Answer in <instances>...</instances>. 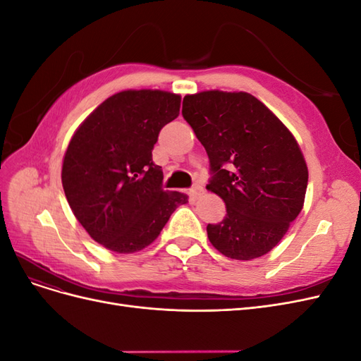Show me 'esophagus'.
I'll return each instance as SVG.
<instances>
[{"mask_svg":"<svg viewBox=\"0 0 361 361\" xmlns=\"http://www.w3.org/2000/svg\"><path fill=\"white\" fill-rule=\"evenodd\" d=\"M203 194V187L202 185H194V187L190 190V195H191V199H199L200 195Z\"/></svg>","mask_w":361,"mask_h":361,"instance_id":"34e87169","label":"esophagus"}]
</instances>
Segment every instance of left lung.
I'll list each match as a JSON object with an SVG mask.
<instances>
[{
    "label": "left lung",
    "mask_w": 361,
    "mask_h": 361,
    "mask_svg": "<svg viewBox=\"0 0 361 361\" xmlns=\"http://www.w3.org/2000/svg\"><path fill=\"white\" fill-rule=\"evenodd\" d=\"M182 116L209 158L206 188L226 203L224 220L206 227L211 244L236 260L267 255L302 209L309 171L297 140L244 92L188 94Z\"/></svg>",
    "instance_id": "1"
}]
</instances>
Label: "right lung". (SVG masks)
Segmentation results:
<instances>
[{
	"mask_svg": "<svg viewBox=\"0 0 361 361\" xmlns=\"http://www.w3.org/2000/svg\"><path fill=\"white\" fill-rule=\"evenodd\" d=\"M180 96L125 90L108 97L76 129L63 159L61 182L76 220L116 253L152 244L185 194L162 190L152 159L159 130L179 116Z\"/></svg>",
	"mask_w": 361,
	"mask_h": 361,
	"instance_id": "obj_1",
	"label": "right lung"
}]
</instances>
